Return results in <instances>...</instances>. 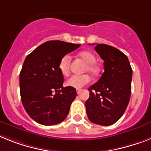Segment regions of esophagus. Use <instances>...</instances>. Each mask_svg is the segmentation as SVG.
<instances>
[{"mask_svg":"<svg viewBox=\"0 0 151 151\" xmlns=\"http://www.w3.org/2000/svg\"><path fill=\"white\" fill-rule=\"evenodd\" d=\"M76 91H77V93H78V94H79V93H81V89H79V88H78V89H77Z\"/></svg>","mask_w":151,"mask_h":151,"instance_id":"obj_1","label":"esophagus"}]
</instances>
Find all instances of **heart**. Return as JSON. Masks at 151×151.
<instances>
[{
  "instance_id": "obj_1",
  "label": "heart",
  "mask_w": 151,
  "mask_h": 151,
  "mask_svg": "<svg viewBox=\"0 0 151 151\" xmlns=\"http://www.w3.org/2000/svg\"><path fill=\"white\" fill-rule=\"evenodd\" d=\"M78 57L86 63L83 68V72L88 71L93 77L98 74L100 70L99 67L95 63L96 57L92 52L87 50L80 52L78 54ZM70 65V58L69 55H65L60 59L58 64V69L62 75L68 76L69 74ZM90 81H91V76L87 73L81 75H73L66 81V85L73 88H81Z\"/></svg>"
}]
</instances>
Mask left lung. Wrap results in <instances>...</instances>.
Listing matches in <instances>:
<instances>
[{
    "label": "left lung",
    "mask_w": 151,
    "mask_h": 151,
    "mask_svg": "<svg viewBox=\"0 0 151 151\" xmlns=\"http://www.w3.org/2000/svg\"><path fill=\"white\" fill-rule=\"evenodd\" d=\"M94 49L104 60V72L88 88L90 97L85 102L86 111L92 123L109 126L118 121L127 107L132 68L127 57L116 47L97 44Z\"/></svg>",
    "instance_id": "1"
}]
</instances>
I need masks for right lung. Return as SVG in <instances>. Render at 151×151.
Returning a JSON list of instances; mask_svg holds the SVG:
<instances>
[{
	"label": "right lung",
	"instance_id": "1",
	"mask_svg": "<svg viewBox=\"0 0 151 151\" xmlns=\"http://www.w3.org/2000/svg\"><path fill=\"white\" fill-rule=\"evenodd\" d=\"M80 46L50 40L25 58L20 73L21 101L26 112L38 124H58L68 116L77 92L73 87H63L64 76L58 64L63 57Z\"/></svg>",
	"mask_w": 151,
	"mask_h": 151
}]
</instances>
